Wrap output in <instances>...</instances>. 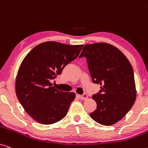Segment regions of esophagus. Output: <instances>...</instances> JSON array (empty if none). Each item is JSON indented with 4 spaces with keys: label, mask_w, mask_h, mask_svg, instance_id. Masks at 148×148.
Segmentation results:
<instances>
[{
    "label": "esophagus",
    "mask_w": 148,
    "mask_h": 148,
    "mask_svg": "<svg viewBox=\"0 0 148 148\" xmlns=\"http://www.w3.org/2000/svg\"><path fill=\"white\" fill-rule=\"evenodd\" d=\"M79 98L82 99V100H86V99H88V95H87L86 94H82V95H80Z\"/></svg>",
    "instance_id": "34e87169"
}]
</instances>
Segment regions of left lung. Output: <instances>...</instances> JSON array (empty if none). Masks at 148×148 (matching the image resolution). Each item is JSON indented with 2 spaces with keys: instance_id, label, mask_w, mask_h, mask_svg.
Masks as SVG:
<instances>
[{
  "instance_id": "1",
  "label": "left lung",
  "mask_w": 148,
  "mask_h": 148,
  "mask_svg": "<svg viewBox=\"0 0 148 148\" xmlns=\"http://www.w3.org/2000/svg\"><path fill=\"white\" fill-rule=\"evenodd\" d=\"M84 56L93 83L102 86L92 96L97 107L90 114L91 118L106 126L114 125L130 110L136 99L132 66L120 50L106 43L86 44L79 58Z\"/></svg>"
}]
</instances>
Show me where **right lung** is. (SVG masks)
<instances>
[{
  "label": "right lung",
  "mask_w": 148,
  "mask_h": 148,
  "mask_svg": "<svg viewBox=\"0 0 148 148\" xmlns=\"http://www.w3.org/2000/svg\"><path fill=\"white\" fill-rule=\"evenodd\" d=\"M82 48L83 45L43 42L22 61L16 78V95L27 114L37 122L51 125L67 114L75 94L56 90L50 81L77 57Z\"/></svg>",
  "instance_id": "add662e5"
}]
</instances>
